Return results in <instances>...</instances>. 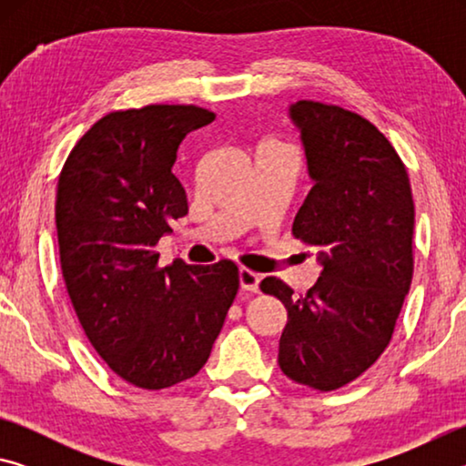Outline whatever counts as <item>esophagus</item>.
<instances>
[{
    "instance_id": "obj_1",
    "label": "esophagus",
    "mask_w": 466,
    "mask_h": 466,
    "mask_svg": "<svg viewBox=\"0 0 466 466\" xmlns=\"http://www.w3.org/2000/svg\"><path fill=\"white\" fill-rule=\"evenodd\" d=\"M238 283L244 291H258V275L248 269H238Z\"/></svg>"
}]
</instances>
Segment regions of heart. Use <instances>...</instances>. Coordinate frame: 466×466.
I'll use <instances>...</instances> for the list:
<instances>
[{
    "mask_svg": "<svg viewBox=\"0 0 466 466\" xmlns=\"http://www.w3.org/2000/svg\"><path fill=\"white\" fill-rule=\"evenodd\" d=\"M261 149H275V152H283V147L279 144H275V141H267V144L261 146Z\"/></svg>",
    "mask_w": 466,
    "mask_h": 466,
    "instance_id": "obj_1",
    "label": "heart"
}]
</instances>
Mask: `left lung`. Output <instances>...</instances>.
Wrapping results in <instances>:
<instances>
[{
  "instance_id": "8db88e82",
  "label": "left lung",
  "mask_w": 466,
  "mask_h": 466,
  "mask_svg": "<svg viewBox=\"0 0 466 466\" xmlns=\"http://www.w3.org/2000/svg\"><path fill=\"white\" fill-rule=\"evenodd\" d=\"M288 115L312 180L291 234L319 250L320 275L309 294L275 278L261 289L288 310L281 372L335 390L390 341L413 278V195L399 154L364 116L314 100L294 102Z\"/></svg>"
}]
</instances>
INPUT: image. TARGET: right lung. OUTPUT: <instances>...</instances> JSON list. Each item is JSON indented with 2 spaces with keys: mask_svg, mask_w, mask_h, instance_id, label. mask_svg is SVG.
Instances as JSON below:
<instances>
[{
  "mask_svg": "<svg viewBox=\"0 0 466 466\" xmlns=\"http://www.w3.org/2000/svg\"><path fill=\"white\" fill-rule=\"evenodd\" d=\"M214 119L185 105L110 113L59 177L55 222L69 299L98 356L139 389L199 372L238 291L232 261L157 267V240L187 214L172 175L178 146Z\"/></svg>",
  "mask_w": 466,
  "mask_h": 466,
  "instance_id": "right-lung-1",
  "label": "right lung"
}]
</instances>
